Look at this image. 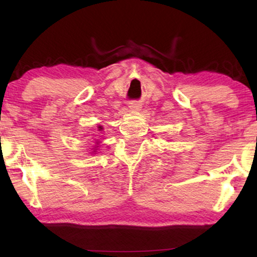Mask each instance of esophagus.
Listing matches in <instances>:
<instances>
[{"label": "esophagus", "mask_w": 257, "mask_h": 257, "mask_svg": "<svg viewBox=\"0 0 257 257\" xmlns=\"http://www.w3.org/2000/svg\"><path fill=\"white\" fill-rule=\"evenodd\" d=\"M128 107L133 111H138V110H140V107L142 106H140V104H138V103H130Z\"/></svg>", "instance_id": "1"}]
</instances>
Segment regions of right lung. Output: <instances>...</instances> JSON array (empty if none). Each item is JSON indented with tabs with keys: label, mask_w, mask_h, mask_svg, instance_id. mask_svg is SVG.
<instances>
[{
	"label": "right lung",
	"mask_w": 257,
	"mask_h": 257,
	"mask_svg": "<svg viewBox=\"0 0 257 257\" xmlns=\"http://www.w3.org/2000/svg\"><path fill=\"white\" fill-rule=\"evenodd\" d=\"M99 130H101V126H99ZM93 152H96V151H93Z\"/></svg>",
	"instance_id": "obj_1"
}]
</instances>
